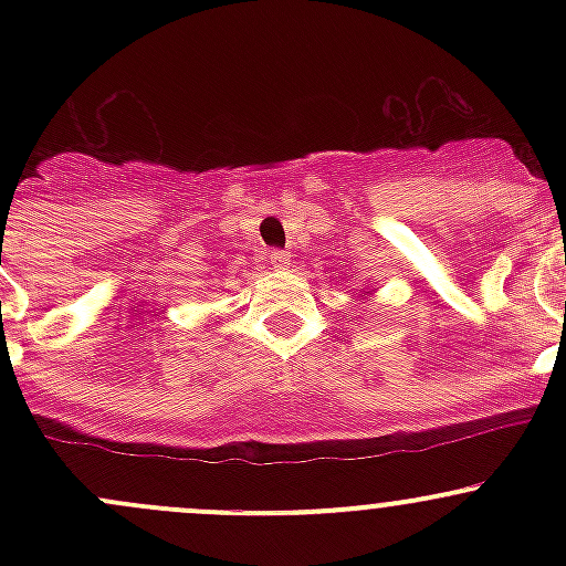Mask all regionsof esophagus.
<instances>
[{"mask_svg": "<svg viewBox=\"0 0 566 566\" xmlns=\"http://www.w3.org/2000/svg\"><path fill=\"white\" fill-rule=\"evenodd\" d=\"M268 262H271L273 268H276V271H284V268H290V254L287 251H271V254H268Z\"/></svg>", "mask_w": 566, "mask_h": 566, "instance_id": "esophagus-1", "label": "esophagus"}]
</instances>
